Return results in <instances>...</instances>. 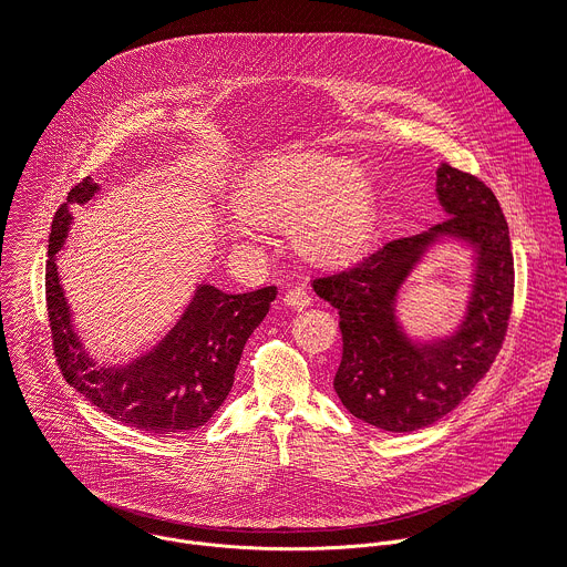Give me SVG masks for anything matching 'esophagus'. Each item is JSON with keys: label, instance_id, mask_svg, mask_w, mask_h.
I'll return each instance as SVG.
<instances>
[{"label": "esophagus", "instance_id": "esophagus-1", "mask_svg": "<svg viewBox=\"0 0 567 567\" xmlns=\"http://www.w3.org/2000/svg\"><path fill=\"white\" fill-rule=\"evenodd\" d=\"M285 305L289 307V309H293V311H302V309H307L309 307V302H311V298H309V293L305 291V289H300V287H293V289H289L287 293H285Z\"/></svg>", "mask_w": 567, "mask_h": 567}]
</instances>
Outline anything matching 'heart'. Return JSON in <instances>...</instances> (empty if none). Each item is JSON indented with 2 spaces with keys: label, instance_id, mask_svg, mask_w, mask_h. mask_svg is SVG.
<instances>
[{
  "label": "heart",
  "instance_id": "obj_1",
  "mask_svg": "<svg viewBox=\"0 0 567 567\" xmlns=\"http://www.w3.org/2000/svg\"><path fill=\"white\" fill-rule=\"evenodd\" d=\"M238 212L225 223L234 245L258 240L260 225L291 227L293 245L316 262H347L375 229V189L351 158L298 152L269 158L245 174Z\"/></svg>",
  "mask_w": 567,
  "mask_h": 567
}]
</instances>
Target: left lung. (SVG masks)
<instances>
[{
  "label": "left lung",
  "instance_id": "left-lung-1",
  "mask_svg": "<svg viewBox=\"0 0 567 567\" xmlns=\"http://www.w3.org/2000/svg\"><path fill=\"white\" fill-rule=\"evenodd\" d=\"M435 198L442 223L311 282L340 313L338 398L351 415L391 433L426 429L471 395L504 342L513 307L511 231L493 189L442 163ZM440 246H462L470 256L467 305L449 332L417 337L403 324L396 300Z\"/></svg>",
  "mask_w": 567,
  "mask_h": 567
}]
</instances>
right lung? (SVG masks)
Here are the masks:
<instances>
[{"label":"right lung","instance_id":"1","mask_svg":"<svg viewBox=\"0 0 567 567\" xmlns=\"http://www.w3.org/2000/svg\"><path fill=\"white\" fill-rule=\"evenodd\" d=\"M99 192V183L83 178L68 192L50 227L45 302L59 369L72 389L125 426L154 435L194 431L227 400L245 342L269 313L278 289L225 293L198 282L152 349L125 362H101L74 327L56 271V254L74 223L72 209L87 205Z\"/></svg>","mask_w":567,"mask_h":567}]
</instances>
